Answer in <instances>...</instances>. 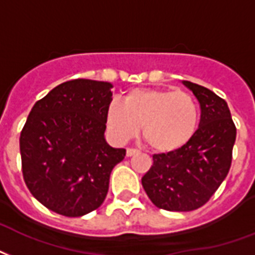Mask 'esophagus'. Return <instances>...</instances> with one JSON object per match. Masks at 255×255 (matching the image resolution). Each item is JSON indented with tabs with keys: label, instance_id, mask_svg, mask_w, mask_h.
Returning a JSON list of instances; mask_svg holds the SVG:
<instances>
[{
	"label": "esophagus",
	"instance_id": "esophagus-1",
	"mask_svg": "<svg viewBox=\"0 0 255 255\" xmlns=\"http://www.w3.org/2000/svg\"><path fill=\"white\" fill-rule=\"evenodd\" d=\"M137 152H139V151H137L136 148H127V151H126V155H127V156H133V155Z\"/></svg>",
	"mask_w": 255,
	"mask_h": 255
}]
</instances>
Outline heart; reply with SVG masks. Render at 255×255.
Returning <instances> with one entry per match:
<instances>
[{
    "mask_svg": "<svg viewBox=\"0 0 255 255\" xmlns=\"http://www.w3.org/2000/svg\"><path fill=\"white\" fill-rule=\"evenodd\" d=\"M199 123V108L191 95L182 91L137 88L110 103L106 124L111 136L126 141L139 132L159 153L178 151L191 140Z\"/></svg>",
    "mask_w": 255,
    "mask_h": 255,
    "instance_id": "b5f03b06",
    "label": "heart"
}]
</instances>
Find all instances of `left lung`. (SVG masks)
<instances>
[{
	"label": "left lung",
	"mask_w": 255,
	"mask_h": 255,
	"mask_svg": "<svg viewBox=\"0 0 255 255\" xmlns=\"http://www.w3.org/2000/svg\"><path fill=\"white\" fill-rule=\"evenodd\" d=\"M201 106V122L192 139L178 151L153 155L141 184L153 205L167 211L203 206L229 174L237 128L227 103L213 91L182 81Z\"/></svg>",
	"instance_id": "1"
}]
</instances>
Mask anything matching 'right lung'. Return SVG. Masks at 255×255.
Here are the masks:
<instances>
[{"mask_svg":"<svg viewBox=\"0 0 255 255\" xmlns=\"http://www.w3.org/2000/svg\"><path fill=\"white\" fill-rule=\"evenodd\" d=\"M107 81H65L33 106L19 136L22 175L46 209L83 217L100 207L114 167L126 156L106 140Z\"/></svg>","mask_w":255,"mask_h":255,"instance_id":"obj_1","label":"right lung"}]
</instances>
